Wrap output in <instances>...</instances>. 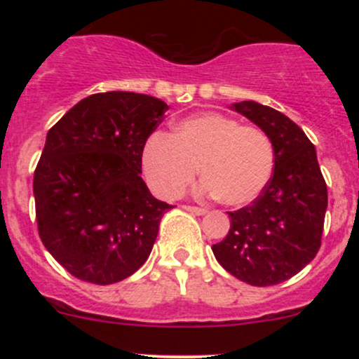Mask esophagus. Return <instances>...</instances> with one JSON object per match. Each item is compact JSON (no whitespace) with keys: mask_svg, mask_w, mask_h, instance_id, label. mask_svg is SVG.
Returning <instances> with one entry per match:
<instances>
[{"mask_svg":"<svg viewBox=\"0 0 359 359\" xmlns=\"http://www.w3.org/2000/svg\"><path fill=\"white\" fill-rule=\"evenodd\" d=\"M184 209H185V211L196 214V216H204V214L208 212L204 208H194V205H184Z\"/></svg>","mask_w":359,"mask_h":359,"instance_id":"esophagus-1","label":"esophagus"}]
</instances>
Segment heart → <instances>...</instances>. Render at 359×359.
<instances>
[{"mask_svg": "<svg viewBox=\"0 0 359 359\" xmlns=\"http://www.w3.org/2000/svg\"><path fill=\"white\" fill-rule=\"evenodd\" d=\"M142 170L158 196L174 199L203 175L199 192L226 205H246L265 191L275 170V148L257 126L221 113L180 119L174 131L154 133L142 150Z\"/></svg>", "mask_w": 359, "mask_h": 359, "instance_id": "b5f03b06", "label": "heart"}]
</instances>
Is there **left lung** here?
Masks as SVG:
<instances>
[{
    "instance_id": "1",
    "label": "left lung",
    "mask_w": 359,
    "mask_h": 359,
    "mask_svg": "<svg viewBox=\"0 0 359 359\" xmlns=\"http://www.w3.org/2000/svg\"><path fill=\"white\" fill-rule=\"evenodd\" d=\"M229 109L269 135L275 170L253 204L228 212L231 228L212 245V253L241 282L277 285L297 275L319 251L327 187L314 145L290 118L257 101L234 102Z\"/></svg>"
}]
</instances>
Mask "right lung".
Instances as JSON below:
<instances>
[{
    "label": "right lung",
    "instance_id": "1",
    "mask_svg": "<svg viewBox=\"0 0 359 359\" xmlns=\"http://www.w3.org/2000/svg\"><path fill=\"white\" fill-rule=\"evenodd\" d=\"M168 106L147 94L84 97L47 133L34 175L39 234L74 277L109 285L150 257L160 219L174 205L142 179V150Z\"/></svg>",
    "mask_w": 359,
    "mask_h": 359
}]
</instances>
